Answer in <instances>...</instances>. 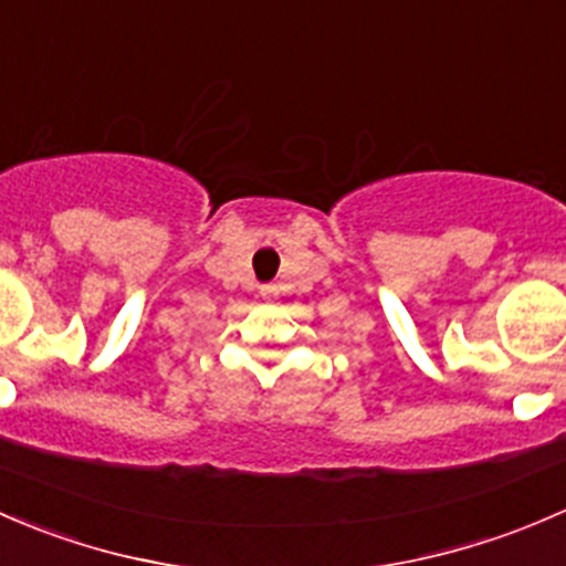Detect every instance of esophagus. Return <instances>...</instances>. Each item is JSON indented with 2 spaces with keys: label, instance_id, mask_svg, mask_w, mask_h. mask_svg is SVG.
Segmentation results:
<instances>
[{
  "label": "esophagus",
  "instance_id": "1",
  "mask_svg": "<svg viewBox=\"0 0 566 566\" xmlns=\"http://www.w3.org/2000/svg\"><path fill=\"white\" fill-rule=\"evenodd\" d=\"M275 294H277L275 285H264V289H261V296H264V300H272Z\"/></svg>",
  "mask_w": 566,
  "mask_h": 566
}]
</instances>
